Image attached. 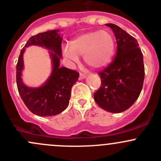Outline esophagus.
Listing matches in <instances>:
<instances>
[{
  "label": "esophagus",
  "instance_id": "esophagus-1",
  "mask_svg": "<svg viewBox=\"0 0 161 161\" xmlns=\"http://www.w3.org/2000/svg\"><path fill=\"white\" fill-rule=\"evenodd\" d=\"M86 74L84 73H80V79H84L86 77Z\"/></svg>",
  "mask_w": 161,
  "mask_h": 161
}]
</instances>
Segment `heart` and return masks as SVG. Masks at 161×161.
Here are the masks:
<instances>
[{
	"mask_svg": "<svg viewBox=\"0 0 161 161\" xmlns=\"http://www.w3.org/2000/svg\"><path fill=\"white\" fill-rule=\"evenodd\" d=\"M115 50L113 37L105 30L89 31L80 35L69 42L64 49L66 57L76 61L83 55L84 63L95 69L105 67L112 60Z\"/></svg>",
	"mask_w": 161,
	"mask_h": 161,
	"instance_id": "heart-1",
	"label": "heart"
}]
</instances>
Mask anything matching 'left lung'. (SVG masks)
Here are the masks:
<instances>
[{
  "label": "left lung",
  "mask_w": 161,
  "mask_h": 161,
  "mask_svg": "<svg viewBox=\"0 0 161 161\" xmlns=\"http://www.w3.org/2000/svg\"><path fill=\"white\" fill-rule=\"evenodd\" d=\"M117 51L113 61L98 73L102 84L94 94L96 103L112 113L127 110L137 100L143 85V56L136 39L114 24Z\"/></svg>",
  "instance_id": "8db88e82"
}]
</instances>
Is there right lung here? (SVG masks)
I'll list each match as a JSON object with an SVG mask.
<instances>
[{"label": "right lung", "mask_w": 161, "mask_h": 161, "mask_svg": "<svg viewBox=\"0 0 161 161\" xmlns=\"http://www.w3.org/2000/svg\"><path fill=\"white\" fill-rule=\"evenodd\" d=\"M59 31H47L29 38L21 50L16 66V82L20 96L29 110L39 116H53L65 110L69 105L71 88L79 77V73L76 70L59 67L63 39L58 34ZM32 44L51 50L50 53L54 66L53 71L49 79L40 88L27 87L23 84L20 77L24 67L23 53L25 47Z\"/></svg>", "instance_id": "obj_1"}]
</instances>
